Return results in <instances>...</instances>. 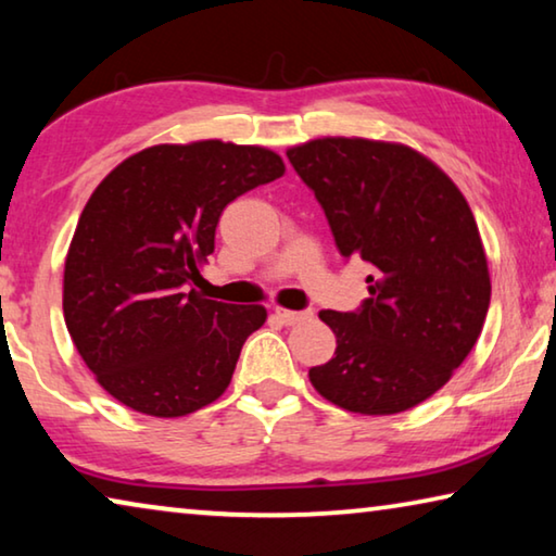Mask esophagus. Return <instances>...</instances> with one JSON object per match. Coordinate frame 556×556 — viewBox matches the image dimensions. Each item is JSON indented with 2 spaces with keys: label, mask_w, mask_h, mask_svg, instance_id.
<instances>
[{
  "label": "esophagus",
  "mask_w": 556,
  "mask_h": 556,
  "mask_svg": "<svg viewBox=\"0 0 556 556\" xmlns=\"http://www.w3.org/2000/svg\"><path fill=\"white\" fill-rule=\"evenodd\" d=\"M273 315L283 323V326H295V323H303V320H311L313 318V311H286V307H276Z\"/></svg>",
  "instance_id": "34e87169"
}]
</instances>
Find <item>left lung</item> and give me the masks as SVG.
<instances>
[{
  "label": "left lung",
  "instance_id": "8db88e82",
  "mask_svg": "<svg viewBox=\"0 0 556 556\" xmlns=\"http://www.w3.org/2000/svg\"><path fill=\"white\" fill-rule=\"evenodd\" d=\"M288 161L326 211L340 255L372 268L357 311H320L338 348L311 367L313 388L361 415L420 405L463 365L490 307L465 195L403 143L328 136L288 149Z\"/></svg>",
  "mask_w": 556,
  "mask_h": 556
}]
</instances>
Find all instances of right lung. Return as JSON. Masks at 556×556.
Listing matches in <instances>:
<instances>
[{"label": "right lung", "mask_w": 556, "mask_h": 556, "mask_svg": "<svg viewBox=\"0 0 556 556\" xmlns=\"http://www.w3.org/2000/svg\"><path fill=\"white\" fill-rule=\"evenodd\" d=\"M283 170L270 149L211 139L143 149L97 186L66 253L64 320L111 397L181 417L224 395L266 307L191 286L228 203Z\"/></svg>", "instance_id": "add662e5"}]
</instances>
